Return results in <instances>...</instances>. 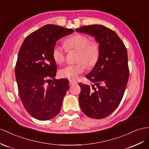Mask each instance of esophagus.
Instances as JSON below:
<instances>
[{
  "mask_svg": "<svg viewBox=\"0 0 149 149\" xmlns=\"http://www.w3.org/2000/svg\"><path fill=\"white\" fill-rule=\"evenodd\" d=\"M77 82L75 81H72V80H70V81H69V85L70 86L75 84H77Z\"/></svg>",
  "mask_w": 149,
  "mask_h": 149,
  "instance_id": "1",
  "label": "esophagus"
}]
</instances>
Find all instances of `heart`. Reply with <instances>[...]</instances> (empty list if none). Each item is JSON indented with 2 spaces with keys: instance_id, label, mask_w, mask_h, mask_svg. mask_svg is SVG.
Wrapping results in <instances>:
<instances>
[{
  "instance_id": "obj_1",
  "label": "heart",
  "mask_w": 149,
  "mask_h": 149,
  "mask_svg": "<svg viewBox=\"0 0 149 149\" xmlns=\"http://www.w3.org/2000/svg\"><path fill=\"white\" fill-rule=\"evenodd\" d=\"M67 50L62 46L55 45L52 49V56L55 62L62 63L65 60L67 50L77 51L75 65H69L62 68L59 71L61 77L72 80L77 79L79 75L84 73L86 66L89 68L94 67L100 58V49L96 41H90L89 38L84 35L76 34L65 41Z\"/></svg>"
}]
</instances>
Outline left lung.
<instances>
[{
	"mask_svg": "<svg viewBox=\"0 0 149 149\" xmlns=\"http://www.w3.org/2000/svg\"><path fill=\"white\" fill-rule=\"evenodd\" d=\"M75 30L94 36L100 43V58L86 76L97 87L79 83V101L86 116L102 119L117 108L123 97L129 78L127 48L115 32L102 25L84 26Z\"/></svg>",
	"mask_w": 149,
	"mask_h": 149,
	"instance_id": "left-lung-1",
	"label": "left lung"
}]
</instances>
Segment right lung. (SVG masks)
I'll return each mask as SVG.
<instances>
[{
  "label": "right lung",
  "mask_w": 149,
  "mask_h": 149,
  "mask_svg": "<svg viewBox=\"0 0 149 149\" xmlns=\"http://www.w3.org/2000/svg\"><path fill=\"white\" fill-rule=\"evenodd\" d=\"M74 31L47 24L25 38L19 51L15 75L26 110L41 121L55 117L69 88L67 79H55L56 64L52 49L56 41Z\"/></svg>",
  "instance_id": "right-lung-1"
}]
</instances>
